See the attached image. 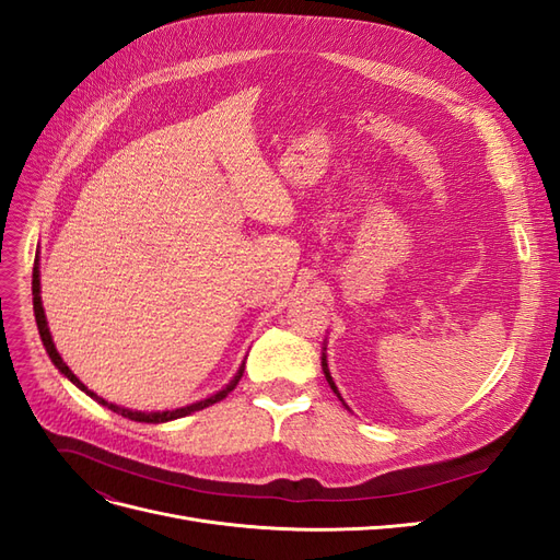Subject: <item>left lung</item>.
<instances>
[{
	"label": "left lung",
	"mask_w": 560,
	"mask_h": 560,
	"mask_svg": "<svg viewBox=\"0 0 560 560\" xmlns=\"http://www.w3.org/2000/svg\"><path fill=\"white\" fill-rule=\"evenodd\" d=\"M322 371H325V376H327V381H329L331 389H334V393L338 395V389H336V385H334V381H331V376H329V369H327V358H325V354H322Z\"/></svg>",
	"instance_id": "left-lung-1"
}]
</instances>
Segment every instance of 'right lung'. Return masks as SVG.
Listing matches in <instances>:
<instances>
[{"instance_id":"obj_1","label":"right lung","mask_w":560,"mask_h":560,"mask_svg":"<svg viewBox=\"0 0 560 560\" xmlns=\"http://www.w3.org/2000/svg\"><path fill=\"white\" fill-rule=\"evenodd\" d=\"M32 303H35V319H37V327H39V336H42V341H44V348H46V352H48V358H50V362H54L62 374L70 378L77 387H81L83 393H86L89 397H93L97 404H103V406H107V409H112L114 413H121L124 418H130V420H138V422H165V420H175V418H182V416H189V413H194V411H200V409H206V406H212V404H217V401H222L231 389L238 385V381L243 378V371H245V364L241 366V371L238 374H235V378L222 389V393H217V395H212V397H208V399H202V401H198V404H191V406H184V409H177V411H163V413H142V411H130V409H121V406H116V404H109V401H105L103 397H97L95 393H91V389L83 385L72 371H70V366H67L65 362H62V358L58 354V350H56V346H54V338H50V334H48V327H46V315H44V308H42V296H39V266H35V270H32Z\"/></svg>"}]
</instances>
